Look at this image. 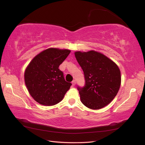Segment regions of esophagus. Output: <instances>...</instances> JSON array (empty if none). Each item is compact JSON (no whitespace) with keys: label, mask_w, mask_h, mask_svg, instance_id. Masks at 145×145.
<instances>
[{"label":"esophagus","mask_w":145,"mask_h":145,"mask_svg":"<svg viewBox=\"0 0 145 145\" xmlns=\"http://www.w3.org/2000/svg\"><path fill=\"white\" fill-rule=\"evenodd\" d=\"M72 84L73 86L76 85V81L75 80H74L72 82Z\"/></svg>","instance_id":"34e87169"}]
</instances>
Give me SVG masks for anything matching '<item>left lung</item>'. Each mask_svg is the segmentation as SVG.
Here are the masks:
<instances>
[{
  "instance_id": "left-lung-1",
  "label": "left lung",
  "mask_w": 145,
  "mask_h": 145,
  "mask_svg": "<svg viewBox=\"0 0 145 145\" xmlns=\"http://www.w3.org/2000/svg\"><path fill=\"white\" fill-rule=\"evenodd\" d=\"M76 58L84 73V86H77L82 103L92 109H99L110 103L121 83L117 65L105 55L94 51H77Z\"/></svg>"
}]
</instances>
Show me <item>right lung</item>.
<instances>
[{
  "mask_svg": "<svg viewBox=\"0 0 145 145\" xmlns=\"http://www.w3.org/2000/svg\"><path fill=\"white\" fill-rule=\"evenodd\" d=\"M71 51L49 48L37 55L25 72V82L30 95L45 106L59 103L72 85L65 81L59 69Z\"/></svg>",
  "mask_w": 145,
  "mask_h": 145,
  "instance_id": "add662e5",
  "label": "right lung"
}]
</instances>
